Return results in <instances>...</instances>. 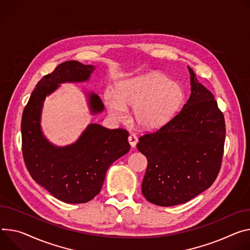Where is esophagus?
<instances>
[{
  "mask_svg": "<svg viewBox=\"0 0 250 250\" xmlns=\"http://www.w3.org/2000/svg\"><path fill=\"white\" fill-rule=\"evenodd\" d=\"M128 143H129V145L131 146V147H134L135 145L138 144V138H137V135H135L134 133H129V135H128Z\"/></svg>",
  "mask_w": 250,
  "mask_h": 250,
  "instance_id": "esophagus-1",
  "label": "esophagus"
}]
</instances>
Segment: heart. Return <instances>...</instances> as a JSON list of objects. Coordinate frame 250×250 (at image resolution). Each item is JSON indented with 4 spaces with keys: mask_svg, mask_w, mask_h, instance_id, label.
Here are the masks:
<instances>
[{
    "mask_svg": "<svg viewBox=\"0 0 250 250\" xmlns=\"http://www.w3.org/2000/svg\"><path fill=\"white\" fill-rule=\"evenodd\" d=\"M184 102V90L160 73H147L119 83L117 93L107 90L104 104L111 118L123 121L128 107H134L137 125L146 130L167 124Z\"/></svg>",
    "mask_w": 250,
    "mask_h": 250,
    "instance_id": "heart-1",
    "label": "heart"
}]
</instances>
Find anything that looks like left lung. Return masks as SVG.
Segmentation results:
<instances>
[{"label":"left lung","mask_w":250,"mask_h":250,"mask_svg":"<svg viewBox=\"0 0 250 250\" xmlns=\"http://www.w3.org/2000/svg\"><path fill=\"white\" fill-rule=\"evenodd\" d=\"M190 73L188 103L167 124L139 139L147 158L142 191L151 203L172 207L211 187L223 156L225 122L214 96Z\"/></svg>","instance_id":"1"}]
</instances>
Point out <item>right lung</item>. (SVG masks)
Here are the masks:
<instances>
[{
  "label": "right lung",
  "mask_w": 250,
  "mask_h": 250,
  "mask_svg": "<svg viewBox=\"0 0 250 250\" xmlns=\"http://www.w3.org/2000/svg\"><path fill=\"white\" fill-rule=\"evenodd\" d=\"M94 70L78 61L60 63L39 81L21 116V151L28 171L37 184L66 203L87 202L99 194L109 166L130 148L128 131L124 128L90 124L75 144L64 147L50 144L41 131L46 97L59 83L88 80ZM88 100L93 113L104 109L99 96L92 93Z\"/></svg>",
  "instance_id": "1"
}]
</instances>
